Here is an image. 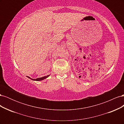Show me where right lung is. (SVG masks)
I'll return each mask as SVG.
<instances>
[{"label": "right lung", "instance_id": "1", "mask_svg": "<svg viewBox=\"0 0 124 124\" xmlns=\"http://www.w3.org/2000/svg\"><path fill=\"white\" fill-rule=\"evenodd\" d=\"M50 76V75H48V76H45V77H43L42 78H36V79H33V78H30L29 77H28L27 76V77L29 78H30V79H31V80H33V81H42V80H43L44 79H46V78H48V77Z\"/></svg>", "mask_w": 124, "mask_h": 124}]
</instances>
